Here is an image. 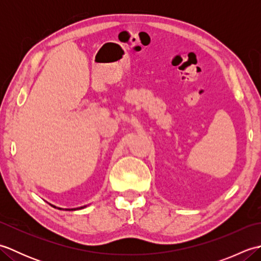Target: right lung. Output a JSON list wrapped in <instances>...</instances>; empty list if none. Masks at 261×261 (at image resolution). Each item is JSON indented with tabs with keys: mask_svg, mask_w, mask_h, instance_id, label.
<instances>
[{
	"mask_svg": "<svg viewBox=\"0 0 261 261\" xmlns=\"http://www.w3.org/2000/svg\"><path fill=\"white\" fill-rule=\"evenodd\" d=\"M51 205V204H50ZM51 206H54V205H51ZM54 207H56V206H54ZM84 207H86V206H82V207H79V208H71V210H80V208H84ZM56 208H59V210H62L60 207H56ZM68 211H70V210H68Z\"/></svg>",
	"mask_w": 261,
	"mask_h": 261,
	"instance_id": "right-lung-1",
	"label": "right lung"
}]
</instances>
